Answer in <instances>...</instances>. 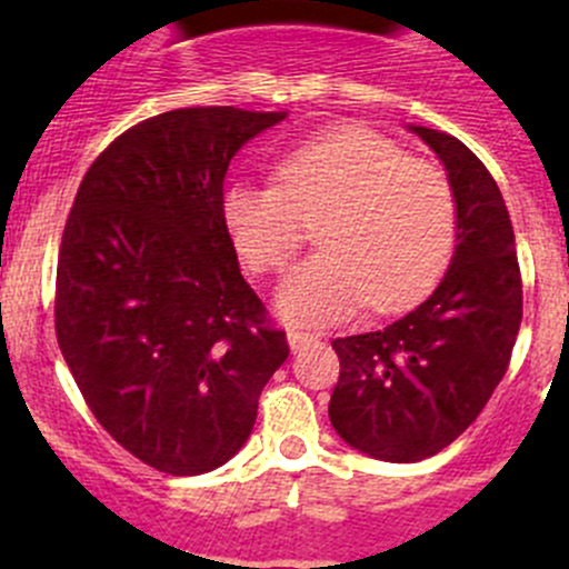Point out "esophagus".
I'll use <instances>...</instances> for the list:
<instances>
[{
	"instance_id": "1",
	"label": "esophagus",
	"mask_w": 569,
	"mask_h": 569,
	"mask_svg": "<svg viewBox=\"0 0 569 569\" xmlns=\"http://www.w3.org/2000/svg\"><path fill=\"white\" fill-rule=\"evenodd\" d=\"M286 341H289L291 352H300V349L311 347V343L317 341V336H311V332H306V330H297V327H291V330L286 332Z\"/></svg>"
}]
</instances>
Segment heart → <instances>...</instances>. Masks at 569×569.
<instances>
[{"mask_svg": "<svg viewBox=\"0 0 569 569\" xmlns=\"http://www.w3.org/2000/svg\"><path fill=\"white\" fill-rule=\"evenodd\" d=\"M278 183L231 181L220 217L250 272H278L317 220L321 250L274 291L283 319H347L369 302L393 313L427 297L457 244V200L435 164L366 126H338L280 157Z\"/></svg>", "mask_w": 569, "mask_h": 569, "instance_id": "1", "label": "heart"}]
</instances>
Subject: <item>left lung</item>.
Instances as JSON below:
<instances>
[{"instance_id": "8db88e82", "label": "left lung", "mask_w": 569, "mask_h": 569, "mask_svg": "<svg viewBox=\"0 0 569 569\" xmlns=\"http://www.w3.org/2000/svg\"><path fill=\"white\" fill-rule=\"evenodd\" d=\"M443 162L457 244L438 289L407 317L336 338L330 423L375 460L418 462L457 440L507 375L523 319L518 250L501 189L457 137L407 126Z\"/></svg>"}]
</instances>
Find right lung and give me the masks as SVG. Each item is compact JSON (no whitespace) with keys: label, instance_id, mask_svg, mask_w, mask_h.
Listing matches in <instances>:
<instances>
[{"label":"right lung","instance_id":"obj_1","mask_svg":"<svg viewBox=\"0 0 569 569\" xmlns=\"http://www.w3.org/2000/svg\"><path fill=\"white\" fill-rule=\"evenodd\" d=\"M286 114L187 107L142 120L90 164L68 214L62 358L101 427L162 473L231 460L289 358L220 217L231 159Z\"/></svg>","mask_w":569,"mask_h":569}]
</instances>
